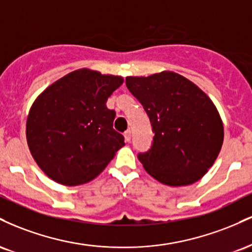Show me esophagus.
Here are the masks:
<instances>
[{
    "label": "esophagus",
    "instance_id": "esophagus-1",
    "mask_svg": "<svg viewBox=\"0 0 252 252\" xmlns=\"http://www.w3.org/2000/svg\"><path fill=\"white\" fill-rule=\"evenodd\" d=\"M124 140H126V142H130V140H131V131L130 130H126L124 132Z\"/></svg>",
    "mask_w": 252,
    "mask_h": 252
}]
</instances>
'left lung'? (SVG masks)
<instances>
[{
    "instance_id": "8db88e82",
    "label": "left lung",
    "mask_w": 252,
    "mask_h": 252,
    "mask_svg": "<svg viewBox=\"0 0 252 252\" xmlns=\"http://www.w3.org/2000/svg\"><path fill=\"white\" fill-rule=\"evenodd\" d=\"M126 84L143 105L155 132L149 152L138 154L143 168L173 187L200 180L213 166L224 141L221 117L211 98L172 71L129 76Z\"/></svg>"
}]
</instances>
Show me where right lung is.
Returning a JSON list of instances; mask_svg holds the SVG:
<instances>
[{"instance_id":"right-lung-1","label":"right lung","mask_w":252,"mask_h":252,"mask_svg":"<svg viewBox=\"0 0 252 252\" xmlns=\"http://www.w3.org/2000/svg\"><path fill=\"white\" fill-rule=\"evenodd\" d=\"M123 77L79 68L46 88L26 123L28 148L39 168L63 186L97 178L126 146L112 128L116 112L106 100Z\"/></svg>"}]
</instances>
